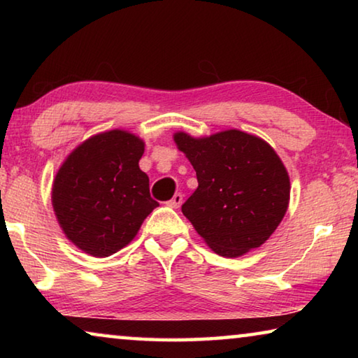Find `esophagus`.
Here are the masks:
<instances>
[{
    "label": "esophagus",
    "instance_id": "34e87169",
    "mask_svg": "<svg viewBox=\"0 0 358 358\" xmlns=\"http://www.w3.org/2000/svg\"><path fill=\"white\" fill-rule=\"evenodd\" d=\"M181 203H183V194H180V192L175 194V196L171 199V201L167 202V205L171 208H178Z\"/></svg>",
    "mask_w": 358,
    "mask_h": 358
}]
</instances>
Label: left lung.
<instances>
[{
    "mask_svg": "<svg viewBox=\"0 0 358 358\" xmlns=\"http://www.w3.org/2000/svg\"><path fill=\"white\" fill-rule=\"evenodd\" d=\"M173 141L199 181L181 211L205 243L224 257L243 256L264 245L290 199L289 175L276 151L238 129L201 138L175 132Z\"/></svg>",
    "mask_w": 358,
    "mask_h": 358,
    "instance_id": "1",
    "label": "left lung"
}]
</instances>
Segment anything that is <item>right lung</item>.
<instances>
[{
	"label": "right lung",
	"mask_w": 358,
	"mask_h": 358,
	"mask_svg": "<svg viewBox=\"0 0 358 358\" xmlns=\"http://www.w3.org/2000/svg\"><path fill=\"white\" fill-rule=\"evenodd\" d=\"M142 138L123 129L90 137L66 157L52 187L59 227L78 250L108 257L136 237L157 205L141 171Z\"/></svg>",
	"instance_id": "1"
}]
</instances>
